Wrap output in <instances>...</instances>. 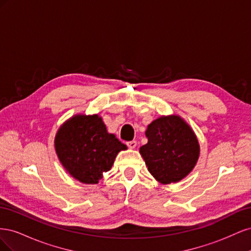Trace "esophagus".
Returning a JSON list of instances; mask_svg holds the SVG:
<instances>
[{
    "instance_id": "obj_1",
    "label": "esophagus",
    "mask_w": 251,
    "mask_h": 251,
    "mask_svg": "<svg viewBox=\"0 0 251 251\" xmlns=\"http://www.w3.org/2000/svg\"><path fill=\"white\" fill-rule=\"evenodd\" d=\"M126 146H127L128 148H130V149H135L136 146H137V141H135V140L127 141V142H126Z\"/></svg>"
}]
</instances>
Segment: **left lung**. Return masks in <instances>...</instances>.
<instances>
[{
    "mask_svg": "<svg viewBox=\"0 0 251 251\" xmlns=\"http://www.w3.org/2000/svg\"><path fill=\"white\" fill-rule=\"evenodd\" d=\"M148 143L140 154L149 172L162 184L178 182L192 172L199 157L195 133L179 116H162L149 125Z\"/></svg>",
    "mask_w": 251,
    "mask_h": 251,
    "instance_id": "8db88e82",
    "label": "left lung"
}]
</instances>
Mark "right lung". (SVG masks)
Segmentation results:
<instances>
[{
	"mask_svg": "<svg viewBox=\"0 0 251 251\" xmlns=\"http://www.w3.org/2000/svg\"><path fill=\"white\" fill-rule=\"evenodd\" d=\"M55 150L72 177L82 183L95 184L126 146L107 132L98 115H76L58 130Z\"/></svg>",
	"mask_w": 251,
	"mask_h": 251,
	"instance_id": "1",
	"label": "right lung"
}]
</instances>
